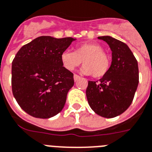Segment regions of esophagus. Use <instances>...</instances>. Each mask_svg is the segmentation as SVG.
I'll use <instances>...</instances> for the list:
<instances>
[{"instance_id": "1", "label": "esophagus", "mask_w": 152, "mask_h": 152, "mask_svg": "<svg viewBox=\"0 0 152 152\" xmlns=\"http://www.w3.org/2000/svg\"><path fill=\"white\" fill-rule=\"evenodd\" d=\"M73 78H74V80H75V82H76L77 80H80V76H78V75H76V74H74Z\"/></svg>"}]
</instances>
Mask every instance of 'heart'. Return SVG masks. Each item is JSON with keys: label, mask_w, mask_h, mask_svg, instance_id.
Listing matches in <instances>:
<instances>
[{"label": "heart", "mask_w": 152, "mask_h": 152, "mask_svg": "<svg viewBox=\"0 0 152 152\" xmlns=\"http://www.w3.org/2000/svg\"><path fill=\"white\" fill-rule=\"evenodd\" d=\"M62 64L68 70H73L80 64H83L81 72L91 75L94 78H102L108 73L111 65L108 55L102 45L95 43L80 44L75 51L65 50L61 56Z\"/></svg>", "instance_id": "b5f03b06"}]
</instances>
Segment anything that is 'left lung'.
I'll return each instance as SVG.
<instances>
[{
	"label": "left lung",
	"mask_w": 152,
	"mask_h": 152,
	"mask_svg": "<svg viewBox=\"0 0 152 152\" xmlns=\"http://www.w3.org/2000/svg\"><path fill=\"white\" fill-rule=\"evenodd\" d=\"M112 50V64L108 73L98 81H89L86 95L96 114L113 118L125 112L131 104L139 83L136 58L123 42L109 36L98 37Z\"/></svg>",
	"instance_id": "8db88e82"
}]
</instances>
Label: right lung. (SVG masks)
Masks as SVG:
<instances>
[{"label":"right lung","mask_w":152,"mask_h":152,"mask_svg":"<svg viewBox=\"0 0 152 152\" xmlns=\"http://www.w3.org/2000/svg\"><path fill=\"white\" fill-rule=\"evenodd\" d=\"M74 40L41 36L16 54L12 66V93L22 109L32 116L48 119L64 108L74 80L61 56Z\"/></svg>","instance_id":"right-lung-1"}]
</instances>
